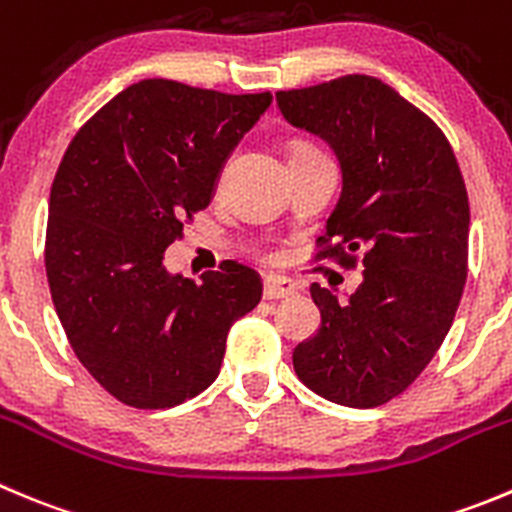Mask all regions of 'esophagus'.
I'll return each mask as SVG.
<instances>
[{"mask_svg": "<svg viewBox=\"0 0 512 512\" xmlns=\"http://www.w3.org/2000/svg\"><path fill=\"white\" fill-rule=\"evenodd\" d=\"M298 295V285L288 278H267L265 300H288Z\"/></svg>", "mask_w": 512, "mask_h": 512, "instance_id": "obj_1", "label": "esophagus"}]
</instances>
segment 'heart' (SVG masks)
Masks as SVG:
<instances>
[{"label": "heart", "mask_w": 512, "mask_h": 512, "mask_svg": "<svg viewBox=\"0 0 512 512\" xmlns=\"http://www.w3.org/2000/svg\"><path fill=\"white\" fill-rule=\"evenodd\" d=\"M295 151H310V148L308 146H298V148H295Z\"/></svg>", "instance_id": "1"}]
</instances>
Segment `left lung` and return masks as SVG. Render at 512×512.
<instances>
[{
	"instance_id": "8db88e82",
	"label": "left lung",
	"mask_w": 512,
	"mask_h": 512,
	"mask_svg": "<svg viewBox=\"0 0 512 512\" xmlns=\"http://www.w3.org/2000/svg\"><path fill=\"white\" fill-rule=\"evenodd\" d=\"M275 98L285 121L326 141L341 166L321 257L353 265L348 255H364L348 303L310 285L321 328L295 346V374L333 404L379 407L422 374L460 305L470 204L455 151L432 118L369 75Z\"/></svg>"
}]
</instances>
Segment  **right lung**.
I'll use <instances>...</instances> for the list:
<instances>
[{"label":"right lung","instance_id":"1","mask_svg":"<svg viewBox=\"0 0 512 512\" xmlns=\"http://www.w3.org/2000/svg\"><path fill=\"white\" fill-rule=\"evenodd\" d=\"M154 78L128 85L78 131L50 191L45 270L88 374L136 409H169L219 376L227 333L262 298L237 262L202 280L169 272L184 219L209 207L224 164L270 108Z\"/></svg>","mask_w":512,"mask_h":512}]
</instances>
